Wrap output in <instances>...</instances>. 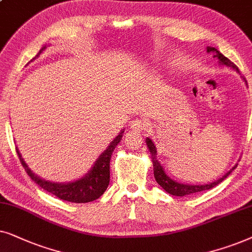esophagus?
Instances as JSON below:
<instances>
[{"label":"esophagus","instance_id":"obj_1","mask_svg":"<svg viewBox=\"0 0 252 252\" xmlns=\"http://www.w3.org/2000/svg\"><path fill=\"white\" fill-rule=\"evenodd\" d=\"M146 123L145 121H143L142 119H135L131 121L130 123V129L132 130L133 132H142L146 129Z\"/></svg>","mask_w":252,"mask_h":252}]
</instances>
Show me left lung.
<instances>
[{
    "mask_svg": "<svg viewBox=\"0 0 252 252\" xmlns=\"http://www.w3.org/2000/svg\"><path fill=\"white\" fill-rule=\"evenodd\" d=\"M206 52L207 53H213V58H217L219 60V63L221 65H226L228 68L235 70L237 73H240L239 71V68L234 64L233 62L230 61V60H228L226 56H223L222 54H221L219 50L214 48V47H206ZM241 78L244 80V83L247 84V80L244 77L241 76ZM146 145L149 147V151L151 153V158H152V165H153V172H154V179H156L157 183L159 184V186L162 188L163 190L166 191V192H168L170 194H173V196H179V197H183V196H188V194H191V193H196V192H200V191H204V190H209V189H212L213 187L218 186V184L222 182V181L226 179V177L229 175V174L233 172L234 169L237 167V163L234 167H231V169L228 170V172L224 174L222 177H220L219 180L214 181V182H211V183H207V184H186V183H180L177 182V181L173 180L172 177H169L167 175L165 169H163V167L161 163L158 161V158H157V147L154 145V143L152 142V139L149 138L147 137L146 138Z\"/></svg>",
    "mask_w": 252,
    "mask_h": 252,
    "instance_id": "obj_1",
    "label": "left lung"
}]
</instances>
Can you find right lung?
<instances>
[{
    "mask_svg": "<svg viewBox=\"0 0 252 252\" xmlns=\"http://www.w3.org/2000/svg\"><path fill=\"white\" fill-rule=\"evenodd\" d=\"M45 49H46V46H43L33 60L39 58L40 54H41ZM123 132H124V129L121 130L119 135H117L115 138L109 143L108 147H107V149L100 154L95 162L93 163L91 169H90L85 175L80 177V179L71 181V182L59 183V182H50V181L41 179V177L33 173L31 168H29V166L26 165L24 159L22 158V154L19 152L18 147H16V150H17V154H18L19 157V160H21L22 165L24 166L28 175L31 177V179L34 181L39 187H41L42 189H45L46 191H48V192L53 193L54 196H56L58 198L62 200H66V202L90 203V202H93V200L98 199L99 197L105 192L107 187H108L110 158H112V154L114 152V150H115V147L117 146V144L121 142V139H122Z\"/></svg>",
    "mask_w": 252,
    "mask_h": 252,
    "instance_id": "add662e5",
    "label": "right lung"
}]
</instances>
